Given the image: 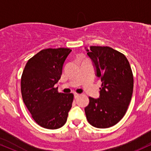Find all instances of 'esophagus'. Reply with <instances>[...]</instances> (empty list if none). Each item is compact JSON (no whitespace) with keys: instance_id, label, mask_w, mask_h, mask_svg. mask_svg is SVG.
<instances>
[{"instance_id":"1","label":"esophagus","mask_w":151,"mask_h":151,"mask_svg":"<svg viewBox=\"0 0 151 151\" xmlns=\"http://www.w3.org/2000/svg\"><path fill=\"white\" fill-rule=\"evenodd\" d=\"M74 98L77 99V97H79V93H74Z\"/></svg>"}]
</instances>
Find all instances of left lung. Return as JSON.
Wrapping results in <instances>:
<instances>
[{
  "label": "left lung",
  "mask_w": 151,
  "mask_h": 151,
  "mask_svg": "<svg viewBox=\"0 0 151 151\" xmlns=\"http://www.w3.org/2000/svg\"><path fill=\"white\" fill-rule=\"evenodd\" d=\"M86 50L102 82L99 98L89 97L84 109L86 119L96 128L111 127L124 116L131 100L132 70L125 55L113 48L91 46Z\"/></svg>",
  "instance_id": "1"
}]
</instances>
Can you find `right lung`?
Returning a JSON list of instances; mask_svg holds the SVG:
<instances>
[{
	"instance_id": "1",
	"label": "right lung",
	"mask_w": 151,
	"mask_h": 151,
	"mask_svg": "<svg viewBox=\"0 0 151 151\" xmlns=\"http://www.w3.org/2000/svg\"><path fill=\"white\" fill-rule=\"evenodd\" d=\"M72 50H41L28 60L21 77L22 97L32 119L40 126L57 129L65 125L72 108L73 93H59L64 63Z\"/></svg>"
}]
</instances>
